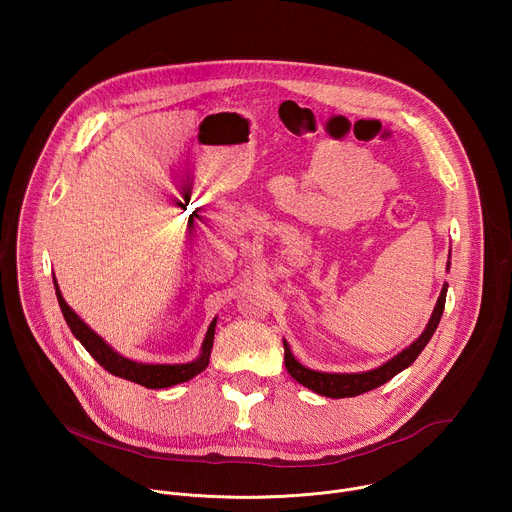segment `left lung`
I'll use <instances>...</instances> for the list:
<instances>
[{
    "label": "left lung",
    "instance_id": "8db88e82",
    "mask_svg": "<svg viewBox=\"0 0 512 512\" xmlns=\"http://www.w3.org/2000/svg\"><path fill=\"white\" fill-rule=\"evenodd\" d=\"M448 271H450V259H448ZM446 294H448V283H444L440 298L435 302V308L431 312V318L425 326V330L419 334V338H415L407 348H403L399 354H395L393 358H389L387 362L379 364V367L371 369V371H362V373H322V371H312L300 360H296L294 352H291L289 344L283 340V350H285V369L287 373L294 377L300 385H304L306 389L330 397V399H344V397H356L367 391H373L381 385H385L387 381H391L395 375H399L401 371H405L407 367L415 362V358L421 354V350L427 346V342L431 340L437 324L442 320L444 308H446Z\"/></svg>",
    "mask_w": 512,
    "mask_h": 512
}]
</instances>
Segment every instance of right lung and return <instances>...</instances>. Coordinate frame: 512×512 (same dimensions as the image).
Wrapping results in <instances>:
<instances>
[{
	"instance_id": "obj_1",
	"label": "right lung",
	"mask_w": 512,
	"mask_h": 512,
	"mask_svg": "<svg viewBox=\"0 0 512 512\" xmlns=\"http://www.w3.org/2000/svg\"><path fill=\"white\" fill-rule=\"evenodd\" d=\"M54 281V289H56V298H58V306L60 312L70 328V332L75 334V338L87 348V352L101 364V367L121 379L133 381L141 387H148V389H166V387H174L180 383H186L190 379H194L196 375H200L206 367H208V360H210V350H212V342H214V328H216V318L210 322L206 336L202 340L200 346V354L190 360V362H182V364H148V362H137L131 360L123 354H119L113 346H109L89 324H85L81 320V316H77V312L72 310L62 294H60V287L56 277L52 275Z\"/></svg>"
}]
</instances>
